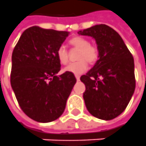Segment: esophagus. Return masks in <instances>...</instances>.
<instances>
[{
  "instance_id": "obj_1",
  "label": "esophagus",
  "mask_w": 146,
  "mask_h": 146,
  "mask_svg": "<svg viewBox=\"0 0 146 146\" xmlns=\"http://www.w3.org/2000/svg\"><path fill=\"white\" fill-rule=\"evenodd\" d=\"M75 78H76V80H77V81H79V80H80V75H75Z\"/></svg>"
}]
</instances>
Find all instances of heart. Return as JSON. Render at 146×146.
Instances as JSON below:
<instances>
[{"mask_svg": "<svg viewBox=\"0 0 146 146\" xmlns=\"http://www.w3.org/2000/svg\"><path fill=\"white\" fill-rule=\"evenodd\" d=\"M69 44L72 49L78 50L75 62L71 63L66 66L65 71L75 75H80L87 71L88 62L93 64L99 58L98 48L95 45L90 44L89 41L80 36H74L69 40ZM56 56L61 64L66 65L69 62V52L65 46L61 45L56 50Z\"/></svg>", "mask_w": 146, "mask_h": 146, "instance_id": "heart-1", "label": "heart"}]
</instances>
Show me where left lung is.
I'll return each instance as SVG.
<instances>
[{"instance_id": "1", "label": "left lung", "mask_w": 146, "mask_h": 146, "mask_svg": "<svg viewBox=\"0 0 146 146\" xmlns=\"http://www.w3.org/2000/svg\"><path fill=\"white\" fill-rule=\"evenodd\" d=\"M81 35L95 38L99 59L80 80L86 87L84 100L95 117L109 121L125 111L134 92V60L119 34L104 24L94 25Z\"/></svg>"}]
</instances>
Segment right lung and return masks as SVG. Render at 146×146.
Segmentation results:
<instances>
[{
    "instance_id": "1",
    "label": "right lung",
    "mask_w": 146,
    "mask_h": 146,
    "mask_svg": "<svg viewBox=\"0 0 146 146\" xmlns=\"http://www.w3.org/2000/svg\"><path fill=\"white\" fill-rule=\"evenodd\" d=\"M66 31L32 26L21 34L12 54L10 83L21 110L34 121H55L64 112L76 83L73 73L56 74L61 64L56 50Z\"/></svg>"
}]
</instances>
